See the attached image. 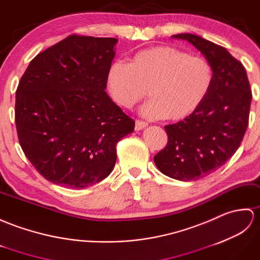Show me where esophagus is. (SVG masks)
Here are the masks:
<instances>
[{
    "instance_id": "1",
    "label": "esophagus",
    "mask_w": 260,
    "mask_h": 260,
    "mask_svg": "<svg viewBox=\"0 0 260 260\" xmlns=\"http://www.w3.org/2000/svg\"><path fill=\"white\" fill-rule=\"evenodd\" d=\"M147 126H148V123L145 122V121H140V120H137L136 121V126H135V128H136L137 131L145 129V128H147Z\"/></svg>"
}]
</instances>
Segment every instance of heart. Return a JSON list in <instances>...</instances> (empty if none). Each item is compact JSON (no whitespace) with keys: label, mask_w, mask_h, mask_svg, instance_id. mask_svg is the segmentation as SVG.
<instances>
[{"label":"heart","mask_w":260,"mask_h":260,"mask_svg":"<svg viewBox=\"0 0 260 260\" xmlns=\"http://www.w3.org/2000/svg\"><path fill=\"white\" fill-rule=\"evenodd\" d=\"M107 82L120 107L134 108L148 93L141 113L150 119H186L201 106L213 82V70L204 56L169 45L138 51L128 63L114 61Z\"/></svg>","instance_id":"b5f03b06"}]
</instances>
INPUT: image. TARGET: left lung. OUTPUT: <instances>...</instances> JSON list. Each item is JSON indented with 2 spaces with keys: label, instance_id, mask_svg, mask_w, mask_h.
<instances>
[{
  "label": "left lung",
  "instance_id": "obj_1",
  "mask_svg": "<svg viewBox=\"0 0 260 260\" xmlns=\"http://www.w3.org/2000/svg\"><path fill=\"white\" fill-rule=\"evenodd\" d=\"M171 38L188 41L201 52L212 67L213 82L191 115L165 126L168 143L153 160L166 176L197 180L220 168L237 151L248 125L251 90L244 66L224 48L196 34Z\"/></svg>",
  "mask_w": 260,
  "mask_h": 260
}]
</instances>
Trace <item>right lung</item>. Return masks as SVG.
<instances>
[{
	"instance_id": "add662e5",
	"label": "right lung",
	"mask_w": 260,
	"mask_h": 260,
	"mask_svg": "<svg viewBox=\"0 0 260 260\" xmlns=\"http://www.w3.org/2000/svg\"><path fill=\"white\" fill-rule=\"evenodd\" d=\"M115 38L70 36L39 53L15 95L17 137L47 180L85 188L111 174L115 146L135 130L105 91Z\"/></svg>"
}]
</instances>
